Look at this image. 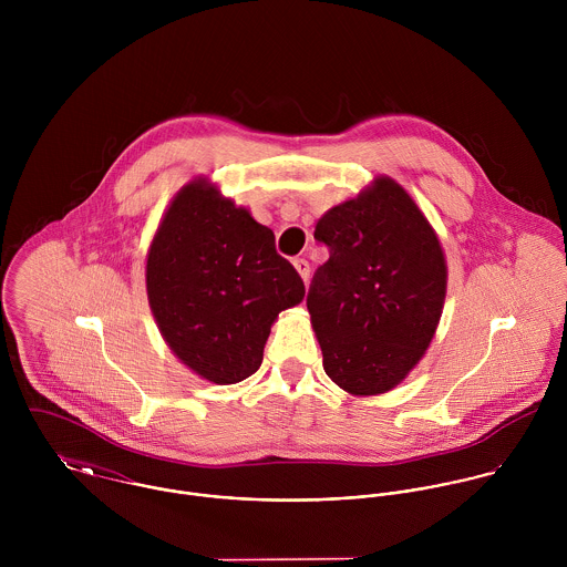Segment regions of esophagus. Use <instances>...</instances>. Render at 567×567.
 Listing matches in <instances>:
<instances>
[{"instance_id": "34e87169", "label": "esophagus", "mask_w": 567, "mask_h": 567, "mask_svg": "<svg viewBox=\"0 0 567 567\" xmlns=\"http://www.w3.org/2000/svg\"><path fill=\"white\" fill-rule=\"evenodd\" d=\"M295 268L299 270L301 279L308 284V279H310V264H308V259H303V257H297V259H295Z\"/></svg>"}]
</instances>
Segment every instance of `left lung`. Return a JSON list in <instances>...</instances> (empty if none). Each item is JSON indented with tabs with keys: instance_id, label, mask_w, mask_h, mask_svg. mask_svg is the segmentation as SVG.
Masks as SVG:
<instances>
[{
	"instance_id": "left-lung-1",
	"label": "left lung",
	"mask_w": 567,
	"mask_h": 567,
	"mask_svg": "<svg viewBox=\"0 0 567 567\" xmlns=\"http://www.w3.org/2000/svg\"><path fill=\"white\" fill-rule=\"evenodd\" d=\"M315 240L329 248L308 292L324 373L351 395L395 389L443 312L447 266L436 234L404 187L380 176L329 209Z\"/></svg>"
}]
</instances>
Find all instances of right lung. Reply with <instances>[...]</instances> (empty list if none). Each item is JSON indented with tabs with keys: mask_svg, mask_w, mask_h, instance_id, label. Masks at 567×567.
<instances>
[{
	"mask_svg": "<svg viewBox=\"0 0 567 567\" xmlns=\"http://www.w3.org/2000/svg\"><path fill=\"white\" fill-rule=\"evenodd\" d=\"M146 288L163 340L216 384L252 375L277 315L306 297L275 234L205 178L167 207L148 250Z\"/></svg>",
	"mask_w": 567,
	"mask_h": 567,
	"instance_id": "obj_1",
	"label": "right lung"
}]
</instances>
